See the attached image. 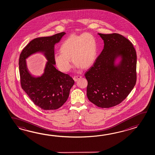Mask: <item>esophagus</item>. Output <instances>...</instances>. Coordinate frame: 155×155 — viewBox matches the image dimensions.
<instances>
[{
	"instance_id": "obj_1",
	"label": "esophagus",
	"mask_w": 155,
	"mask_h": 155,
	"mask_svg": "<svg viewBox=\"0 0 155 155\" xmlns=\"http://www.w3.org/2000/svg\"><path fill=\"white\" fill-rule=\"evenodd\" d=\"M81 78H82V76H74V77H73V79H74V81L75 82H77L78 80H79V79H81Z\"/></svg>"
}]
</instances>
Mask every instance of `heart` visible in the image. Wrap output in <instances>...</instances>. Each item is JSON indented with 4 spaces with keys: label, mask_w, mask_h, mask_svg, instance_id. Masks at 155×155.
Listing matches in <instances>:
<instances>
[{
    "label": "heart",
    "mask_w": 155,
    "mask_h": 155,
    "mask_svg": "<svg viewBox=\"0 0 155 155\" xmlns=\"http://www.w3.org/2000/svg\"><path fill=\"white\" fill-rule=\"evenodd\" d=\"M60 53L54 55V61L61 72H67L72 68L71 61L77 68L85 69L94 63L98 52L96 38L90 33L72 34L63 41Z\"/></svg>",
    "instance_id": "b5f03b06"
}]
</instances>
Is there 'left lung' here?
I'll return each instance as SVG.
<instances>
[{"instance_id":"8db88e82","label":"left lung","mask_w":155,"mask_h":155,"mask_svg":"<svg viewBox=\"0 0 155 155\" xmlns=\"http://www.w3.org/2000/svg\"><path fill=\"white\" fill-rule=\"evenodd\" d=\"M104 48L85 73L89 101L98 107H114L127 98L136 84V51L119 34H98Z\"/></svg>"}]
</instances>
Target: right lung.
<instances>
[{
  "label": "right lung",
  "instance_id": "1",
  "mask_svg": "<svg viewBox=\"0 0 155 155\" xmlns=\"http://www.w3.org/2000/svg\"><path fill=\"white\" fill-rule=\"evenodd\" d=\"M65 32L35 38L23 49L19 58V72L22 89L36 105L46 110H56L67 101L74 83L68 74L57 70L54 61V45ZM43 54L48 61L44 73L40 76L32 75L25 60L32 54Z\"/></svg>",
  "mask_w": 155,
  "mask_h": 155
}]
</instances>
